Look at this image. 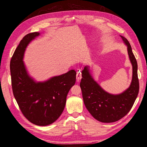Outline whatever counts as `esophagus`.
<instances>
[{
    "mask_svg": "<svg viewBox=\"0 0 147 147\" xmlns=\"http://www.w3.org/2000/svg\"><path fill=\"white\" fill-rule=\"evenodd\" d=\"M82 72L81 71L79 70V71H78L77 73V80L78 82H79L80 80L82 79Z\"/></svg>",
    "mask_w": 147,
    "mask_h": 147,
    "instance_id": "34e87169",
    "label": "esophagus"
}]
</instances>
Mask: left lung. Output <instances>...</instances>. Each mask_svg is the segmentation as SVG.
Returning <instances> with one entry per match:
<instances>
[{
	"label": "left lung",
	"mask_w": 147,
	"mask_h": 147,
	"mask_svg": "<svg viewBox=\"0 0 147 147\" xmlns=\"http://www.w3.org/2000/svg\"><path fill=\"white\" fill-rule=\"evenodd\" d=\"M120 37L127 47L129 57L132 65V81L127 90L119 94H110L92 78L88 65L84 67L82 72L80 86L84 104L92 116L102 123H113L123 118L131 109L139 93L137 61L129 42L125 37L121 35Z\"/></svg>",
	"instance_id": "1"
}]
</instances>
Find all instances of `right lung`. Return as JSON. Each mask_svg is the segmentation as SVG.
<instances>
[{"mask_svg": "<svg viewBox=\"0 0 147 147\" xmlns=\"http://www.w3.org/2000/svg\"><path fill=\"white\" fill-rule=\"evenodd\" d=\"M39 32L28 34L21 40L10 61L13 95L24 116L37 126H47L58 119L64 109L66 98L75 83L76 72L36 82L31 77L23 62L26 49Z\"/></svg>", "mask_w": 147, "mask_h": 147, "instance_id": "obj_1", "label": "right lung"}]
</instances>
